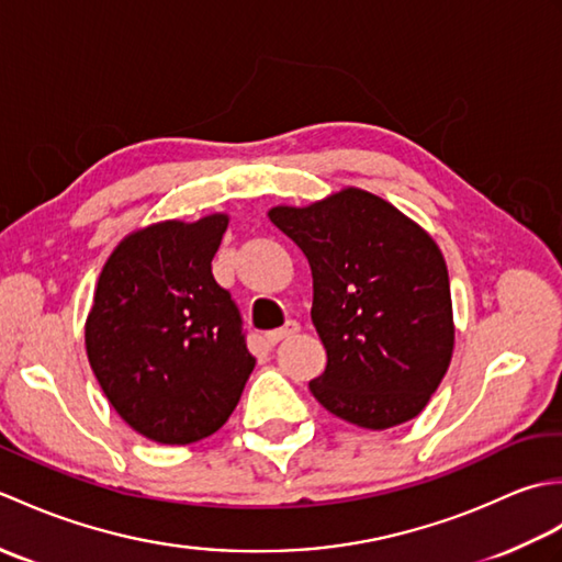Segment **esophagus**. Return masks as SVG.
I'll list each match as a JSON object with an SVG mask.
<instances>
[{
  "label": "esophagus",
  "instance_id": "1",
  "mask_svg": "<svg viewBox=\"0 0 562 562\" xmlns=\"http://www.w3.org/2000/svg\"><path fill=\"white\" fill-rule=\"evenodd\" d=\"M294 333H300V321H288V324H284L282 328H274V330H268L266 333V342L268 345H278V342H282L284 338H292Z\"/></svg>",
  "mask_w": 562,
  "mask_h": 562
}]
</instances>
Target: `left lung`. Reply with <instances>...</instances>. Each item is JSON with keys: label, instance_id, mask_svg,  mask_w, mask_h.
Here are the masks:
<instances>
[{"label": "left lung", "instance_id": "8db88e82", "mask_svg": "<svg viewBox=\"0 0 562 562\" xmlns=\"http://www.w3.org/2000/svg\"><path fill=\"white\" fill-rule=\"evenodd\" d=\"M268 214L312 266V321L328 355L308 384L314 398L367 429L413 420L453 350L449 272L437 244L357 188Z\"/></svg>", "mask_w": 562, "mask_h": 562}]
</instances>
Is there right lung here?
Wrapping results in <instances>:
<instances>
[{"instance_id":"obj_1","label":"right lung","mask_w":562,"mask_h":562,"mask_svg":"<svg viewBox=\"0 0 562 562\" xmlns=\"http://www.w3.org/2000/svg\"><path fill=\"white\" fill-rule=\"evenodd\" d=\"M226 224L210 214L147 226L99 278L87 321L91 369L115 413L159 445L217 432L256 367L238 306L212 274Z\"/></svg>"}]
</instances>
